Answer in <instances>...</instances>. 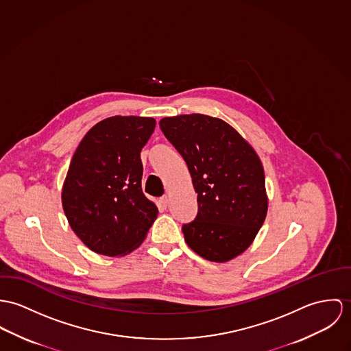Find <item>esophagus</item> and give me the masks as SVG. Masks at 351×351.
Wrapping results in <instances>:
<instances>
[{"label": "esophagus", "instance_id": "1", "mask_svg": "<svg viewBox=\"0 0 351 351\" xmlns=\"http://www.w3.org/2000/svg\"><path fill=\"white\" fill-rule=\"evenodd\" d=\"M158 202H160V204H161L162 207H167V206H168L169 199H168V196H167V195H164V196H161V197H160V200H158Z\"/></svg>", "mask_w": 351, "mask_h": 351}]
</instances>
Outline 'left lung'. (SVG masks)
I'll use <instances>...</instances> for the list:
<instances>
[{"label": "left lung", "mask_w": 351, "mask_h": 351, "mask_svg": "<svg viewBox=\"0 0 351 351\" xmlns=\"http://www.w3.org/2000/svg\"><path fill=\"white\" fill-rule=\"evenodd\" d=\"M160 129L184 158L197 194V214L182 226L187 245L208 261L237 257L253 242L268 211L257 154L219 118L165 117Z\"/></svg>", "instance_id": "1"}]
</instances>
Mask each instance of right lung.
Masks as SVG:
<instances>
[{
  "instance_id": "add662e5",
  "label": "right lung",
  "mask_w": 351,
  "mask_h": 351,
  "mask_svg": "<svg viewBox=\"0 0 351 351\" xmlns=\"http://www.w3.org/2000/svg\"><path fill=\"white\" fill-rule=\"evenodd\" d=\"M155 126L154 118H106L86 133L73 156L63 210L74 233L95 253L132 252L156 219L157 207L141 189L140 157Z\"/></svg>"
}]
</instances>
